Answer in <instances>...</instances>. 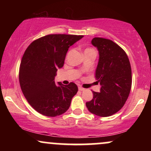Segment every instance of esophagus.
<instances>
[{"label": "esophagus", "instance_id": "obj_1", "mask_svg": "<svg viewBox=\"0 0 151 151\" xmlns=\"http://www.w3.org/2000/svg\"><path fill=\"white\" fill-rule=\"evenodd\" d=\"M78 89H79V91H84V88H83V87H81V86H79V87H78Z\"/></svg>", "mask_w": 151, "mask_h": 151}]
</instances>
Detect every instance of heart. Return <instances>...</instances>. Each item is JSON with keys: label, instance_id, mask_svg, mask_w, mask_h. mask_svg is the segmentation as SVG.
Returning a JSON list of instances; mask_svg holds the SVG:
<instances>
[{"label": "heart", "instance_id": "obj_1", "mask_svg": "<svg viewBox=\"0 0 151 151\" xmlns=\"http://www.w3.org/2000/svg\"><path fill=\"white\" fill-rule=\"evenodd\" d=\"M89 50H93L92 48H86V49L85 50V51H89Z\"/></svg>", "mask_w": 151, "mask_h": 151}]
</instances>
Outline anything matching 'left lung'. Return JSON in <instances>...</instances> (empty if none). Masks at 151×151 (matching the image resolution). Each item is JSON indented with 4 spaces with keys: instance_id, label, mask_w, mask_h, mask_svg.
<instances>
[{
    "instance_id": "8db88e82",
    "label": "left lung",
    "mask_w": 151,
    "mask_h": 151,
    "mask_svg": "<svg viewBox=\"0 0 151 151\" xmlns=\"http://www.w3.org/2000/svg\"><path fill=\"white\" fill-rule=\"evenodd\" d=\"M91 44L97 48L99 60L95 78L101 84L100 92H93V99L86 103L91 113L110 116L125 104L132 84L131 67L124 50L109 39L94 37Z\"/></svg>"
}]
</instances>
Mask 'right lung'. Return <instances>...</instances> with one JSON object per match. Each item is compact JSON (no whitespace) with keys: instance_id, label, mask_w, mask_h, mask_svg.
<instances>
[{"instance_id":"1","label":"right lung","mask_w":151,"mask_h":151,"mask_svg":"<svg viewBox=\"0 0 151 151\" xmlns=\"http://www.w3.org/2000/svg\"><path fill=\"white\" fill-rule=\"evenodd\" d=\"M83 35L53 34L35 40L27 47L19 71V81L27 102L38 113L55 117L65 113L78 91L73 82L55 84V77L65 62L69 47Z\"/></svg>"}]
</instances>
